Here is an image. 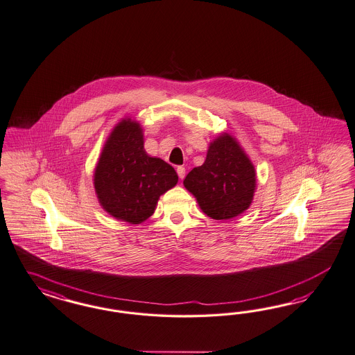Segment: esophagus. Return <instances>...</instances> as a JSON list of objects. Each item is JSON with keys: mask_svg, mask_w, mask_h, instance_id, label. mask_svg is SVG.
<instances>
[{"mask_svg": "<svg viewBox=\"0 0 355 355\" xmlns=\"http://www.w3.org/2000/svg\"><path fill=\"white\" fill-rule=\"evenodd\" d=\"M177 173H178V177L183 180L184 178V174H186V169H184V166H178L177 168Z\"/></svg>", "mask_w": 355, "mask_h": 355, "instance_id": "1", "label": "esophagus"}]
</instances>
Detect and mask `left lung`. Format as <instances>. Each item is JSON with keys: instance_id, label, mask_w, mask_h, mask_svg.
Here are the masks:
<instances>
[{"instance_id": "left-lung-1", "label": "left lung", "mask_w": 355, "mask_h": 355, "mask_svg": "<svg viewBox=\"0 0 355 355\" xmlns=\"http://www.w3.org/2000/svg\"><path fill=\"white\" fill-rule=\"evenodd\" d=\"M205 215L230 220L252 203L257 189L255 166L236 138L223 132L211 141L202 166L183 181Z\"/></svg>"}]
</instances>
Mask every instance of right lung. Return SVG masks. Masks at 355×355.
<instances>
[{
  "mask_svg": "<svg viewBox=\"0 0 355 355\" xmlns=\"http://www.w3.org/2000/svg\"><path fill=\"white\" fill-rule=\"evenodd\" d=\"M178 182L172 165L144 150L139 122L123 119L112 130L98 157L94 186L100 205L114 218L141 224L159 198Z\"/></svg>",
  "mask_w": 355,
  "mask_h": 355,
  "instance_id": "1",
  "label": "right lung"
}]
</instances>
